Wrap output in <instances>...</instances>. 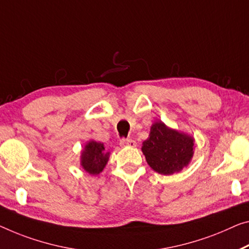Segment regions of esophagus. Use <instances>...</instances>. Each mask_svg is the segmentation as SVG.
<instances>
[{
    "mask_svg": "<svg viewBox=\"0 0 249 249\" xmlns=\"http://www.w3.org/2000/svg\"><path fill=\"white\" fill-rule=\"evenodd\" d=\"M120 146L121 147L135 148V147H137V142L133 139H122L120 141Z\"/></svg>",
    "mask_w": 249,
    "mask_h": 249,
    "instance_id": "obj_1",
    "label": "esophagus"
}]
</instances>
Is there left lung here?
Wrapping results in <instances>:
<instances>
[{
	"label": "left lung",
	"instance_id": "8db88e82",
	"mask_svg": "<svg viewBox=\"0 0 249 249\" xmlns=\"http://www.w3.org/2000/svg\"><path fill=\"white\" fill-rule=\"evenodd\" d=\"M195 139L188 133L169 128L162 121H155L147 140L142 142V154L156 173L164 176L180 173L194 157Z\"/></svg>",
	"mask_w": 249,
	"mask_h": 249
}]
</instances>
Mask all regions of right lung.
I'll return each mask as SVG.
<instances>
[{
  "instance_id": "right-lung-1",
  "label": "right lung",
  "mask_w": 249,
  "mask_h": 249,
  "mask_svg": "<svg viewBox=\"0 0 249 249\" xmlns=\"http://www.w3.org/2000/svg\"><path fill=\"white\" fill-rule=\"evenodd\" d=\"M110 152L106 151L103 142L95 140H89L80 156V164L82 169L91 176H97L105 169L109 161Z\"/></svg>"
}]
</instances>
